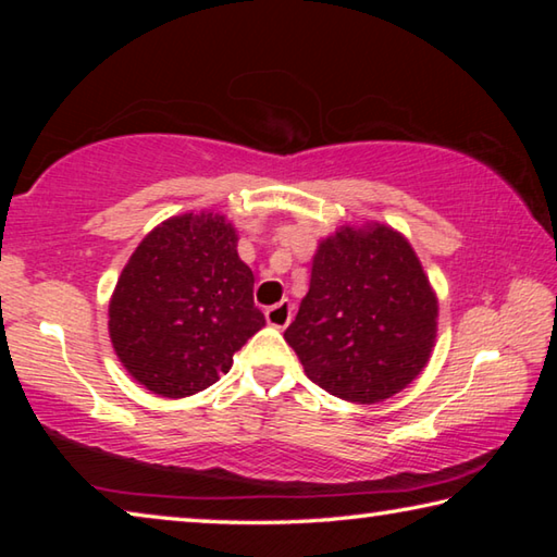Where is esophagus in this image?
I'll list each match as a JSON object with an SVG mask.
<instances>
[{"instance_id": "1", "label": "esophagus", "mask_w": 557, "mask_h": 557, "mask_svg": "<svg viewBox=\"0 0 557 557\" xmlns=\"http://www.w3.org/2000/svg\"><path fill=\"white\" fill-rule=\"evenodd\" d=\"M292 314H295V305L292 301H280V305L268 307V324L275 329H285L292 322Z\"/></svg>"}]
</instances>
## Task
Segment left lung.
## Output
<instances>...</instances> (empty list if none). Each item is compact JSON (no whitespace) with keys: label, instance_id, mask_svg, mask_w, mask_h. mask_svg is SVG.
Instances as JSON below:
<instances>
[{"label":"left lung","instance_id":"8db88e82","mask_svg":"<svg viewBox=\"0 0 557 557\" xmlns=\"http://www.w3.org/2000/svg\"><path fill=\"white\" fill-rule=\"evenodd\" d=\"M437 299L418 256L385 225L342 228L319 245L285 342L307 379L351 403H381L425 369Z\"/></svg>","mask_w":557,"mask_h":557}]
</instances>
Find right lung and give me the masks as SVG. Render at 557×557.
Wrapping results in <instances>:
<instances>
[{"mask_svg":"<svg viewBox=\"0 0 557 557\" xmlns=\"http://www.w3.org/2000/svg\"><path fill=\"white\" fill-rule=\"evenodd\" d=\"M223 215L169 219L137 245L110 299V338L147 391L186 398L228 373L233 354L265 326L252 270Z\"/></svg>","mask_w":557,"mask_h":557,"instance_id":"obj_1","label":"right lung"}]
</instances>
